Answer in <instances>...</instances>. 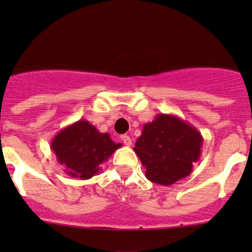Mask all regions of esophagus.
Here are the masks:
<instances>
[{
  "instance_id": "obj_1",
  "label": "esophagus",
  "mask_w": 252,
  "mask_h": 252,
  "mask_svg": "<svg viewBox=\"0 0 252 252\" xmlns=\"http://www.w3.org/2000/svg\"><path fill=\"white\" fill-rule=\"evenodd\" d=\"M121 140H122V142H124V144L126 146H130L131 144H132V140H131V137L128 136V135H122Z\"/></svg>"
}]
</instances>
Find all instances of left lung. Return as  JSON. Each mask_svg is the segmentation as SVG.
Instances as JSON below:
<instances>
[{"mask_svg":"<svg viewBox=\"0 0 252 252\" xmlns=\"http://www.w3.org/2000/svg\"><path fill=\"white\" fill-rule=\"evenodd\" d=\"M202 144L203 137L194 126L174 115L159 113L144 125L133 150L149 180L171 186L192 173Z\"/></svg>","mask_w":252,"mask_h":252,"instance_id":"left-lung-1","label":"left lung"}]
</instances>
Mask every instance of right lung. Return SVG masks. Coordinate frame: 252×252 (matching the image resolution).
<instances>
[{"instance_id":"1","label":"right lung","mask_w":252,"mask_h":252,"mask_svg":"<svg viewBox=\"0 0 252 252\" xmlns=\"http://www.w3.org/2000/svg\"><path fill=\"white\" fill-rule=\"evenodd\" d=\"M50 148L66 174L84 180L97 174L99 165L121 148V144L113 142L110 133L99 132L87 120H79L60 130Z\"/></svg>"}]
</instances>
